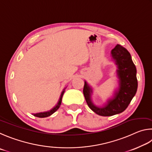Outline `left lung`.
<instances>
[{
    "instance_id": "1",
    "label": "left lung",
    "mask_w": 152,
    "mask_h": 152,
    "mask_svg": "<svg viewBox=\"0 0 152 152\" xmlns=\"http://www.w3.org/2000/svg\"><path fill=\"white\" fill-rule=\"evenodd\" d=\"M111 57L117 66L116 74L118 79V87L112 97L107 99L103 105L97 106L92 101V87L86 81L83 87L87 105L93 111L102 116H111L123 112L135 96L137 89L136 67L128 50L120 45H117L111 50Z\"/></svg>"
}]
</instances>
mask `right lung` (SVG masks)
<instances>
[{"instance_id": "1", "label": "right lung", "mask_w": 152, "mask_h": 152, "mask_svg": "<svg viewBox=\"0 0 152 152\" xmlns=\"http://www.w3.org/2000/svg\"><path fill=\"white\" fill-rule=\"evenodd\" d=\"M66 89L64 88L63 91L61 92V94L60 95V98L59 99H58V102L57 103V105H56L54 107L52 108L51 110H49V111H44V112H40V113H33V115L35 117H38V118H47V117H49L50 115H51L53 113H54L56 111H57L58 108H59L60 105L61 104V101H62V97H63V95L64 94V93H65V90Z\"/></svg>"}]
</instances>
